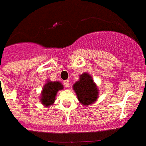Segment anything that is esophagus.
<instances>
[{
    "mask_svg": "<svg viewBox=\"0 0 146 146\" xmlns=\"http://www.w3.org/2000/svg\"><path fill=\"white\" fill-rule=\"evenodd\" d=\"M69 84H70V83H69V80H64V81H63V85L66 87L69 86Z\"/></svg>",
    "mask_w": 146,
    "mask_h": 146,
    "instance_id": "esophagus-1",
    "label": "esophagus"
}]
</instances>
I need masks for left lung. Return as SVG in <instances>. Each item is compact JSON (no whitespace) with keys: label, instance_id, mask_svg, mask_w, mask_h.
<instances>
[{"label":"left lung","instance_id":"8db88e82","mask_svg":"<svg viewBox=\"0 0 146 146\" xmlns=\"http://www.w3.org/2000/svg\"><path fill=\"white\" fill-rule=\"evenodd\" d=\"M78 100L83 106H90L98 98V87L92 76L85 72L80 76V80L73 85Z\"/></svg>","mask_w":146,"mask_h":146}]
</instances>
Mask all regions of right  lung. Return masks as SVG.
Instances as JSON below:
<instances>
[{
    "mask_svg": "<svg viewBox=\"0 0 146 146\" xmlns=\"http://www.w3.org/2000/svg\"><path fill=\"white\" fill-rule=\"evenodd\" d=\"M63 86L58 81H48L44 85L41 92L40 102L46 107H49L55 100L56 94L59 90H62Z\"/></svg>",
    "mask_w": 146,
    "mask_h": 146,
    "instance_id": "right-lung-1",
    "label": "right lung"
}]
</instances>
